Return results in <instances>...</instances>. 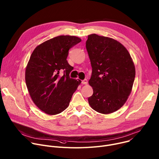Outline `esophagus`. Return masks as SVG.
<instances>
[{
    "label": "esophagus",
    "mask_w": 159,
    "mask_h": 159,
    "mask_svg": "<svg viewBox=\"0 0 159 159\" xmlns=\"http://www.w3.org/2000/svg\"><path fill=\"white\" fill-rule=\"evenodd\" d=\"M82 84H88V81L87 80H84L82 81Z\"/></svg>",
    "instance_id": "obj_1"
}]
</instances>
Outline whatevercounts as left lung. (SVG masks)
Wrapping results in <instances>:
<instances>
[{"label":"left lung","instance_id":"8db88e82","mask_svg":"<svg viewBox=\"0 0 159 159\" xmlns=\"http://www.w3.org/2000/svg\"><path fill=\"white\" fill-rule=\"evenodd\" d=\"M86 47L92 67L89 83L93 90L89 103L100 114L113 113L132 91L136 73L133 59L126 47L112 38L90 34Z\"/></svg>","mask_w":159,"mask_h":159}]
</instances>
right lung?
<instances>
[{"mask_svg":"<svg viewBox=\"0 0 159 159\" xmlns=\"http://www.w3.org/2000/svg\"><path fill=\"white\" fill-rule=\"evenodd\" d=\"M81 39L61 35L38 45L32 52L25 70L26 84L36 106L48 115L63 112L81 81L70 78L73 69L66 59L69 50ZM63 70L65 74L59 75Z\"/></svg>","mask_w":159,"mask_h":159,"instance_id":"obj_1","label":"right lung"}]
</instances>
